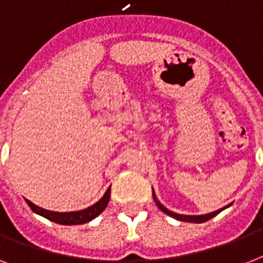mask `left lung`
Masks as SVG:
<instances>
[{
  "mask_svg": "<svg viewBox=\"0 0 263 263\" xmlns=\"http://www.w3.org/2000/svg\"><path fill=\"white\" fill-rule=\"evenodd\" d=\"M153 198H154V202L157 203V206H158V208H160V210H162L165 214H168V216L173 217V218H176V220H179V221H185V222H195V224H202V222H206L208 220H210V218H213L214 216H217V214H218L220 212H222L224 209L229 208V204H228V206H225V208L220 209V210H216V212L209 213V214H200V216H185V214H177V213H173V212H171L169 209L165 208L164 204L161 203L160 200L157 199L154 190H153Z\"/></svg>",
  "mask_w": 263,
  "mask_h": 263,
  "instance_id": "1",
  "label": "left lung"
}]
</instances>
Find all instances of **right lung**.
<instances>
[{"mask_svg":"<svg viewBox=\"0 0 263 263\" xmlns=\"http://www.w3.org/2000/svg\"><path fill=\"white\" fill-rule=\"evenodd\" d=\"M109 199H110V187L107 188L106 192L103 194V196L98 202H95L94 204H91V206L83 209V210H76V212H51V210L39 208V206L34 204L28 199H26V202L32 212L39 214V216L45 217L47 220L53 221V222H57V224L61 225H80L86 224L88 221L94 220L95 217H98L106 209Z\"/></svg>","mask_w":263,"mask_h":263,"instance_id":"right-lung-1","label":"right lung"}]
</instances>
